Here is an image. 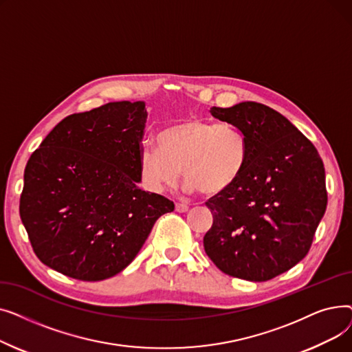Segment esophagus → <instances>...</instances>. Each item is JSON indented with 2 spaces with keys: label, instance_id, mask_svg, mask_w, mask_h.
Returning a JSON list of instances; mask_svg holds the SVG:
<instances>
[{
  "label": "esophagus",
  "instance_id": "34e87169",
  "mask_svg": "<svg viewBox=\"0 0 352 352\" xmlns=\"http://www.w3.org/2000/svg\"><path fill=\"white\" fill-rule=\"evenodd\" d=\"M188 204H181V202H177L175 204V211L178 212H187L188 211Z\"/></svg>",
  "mask_w": 352,
  "mask_h": 352
}]
</instances>
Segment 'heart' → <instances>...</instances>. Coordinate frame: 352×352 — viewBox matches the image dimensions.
<instances>
[{
  "label": "heart",
  "instance_id": "obj_1",
  "mask_svg": "<svg viewBox=\"0 0 352 352\" xmlns=\"http://www.w3.org/2000/svg\"><path fill=\"white\" fill-rule=\"evenodd\" d=\"M157 144L142 146L138 160L141 184L155 194L173 188L182 173L186 191L218 195L238 179L248 160L244 131L227 121L191 118L166 125Z\"/></svg>",
  "mask_w": 352,
  "mask_h": 352
}]
</instances>
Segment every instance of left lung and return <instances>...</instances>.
Instances as JSON below:
<instances>
[{
    "instance_id": "left-lung-1",
    "label": "left lung",
    "mask_w": 352,
    "mask_h": 352,
    "mask_svg": "<svg viewBox=\"0 0 352 352\" xmlns=\"http://www.w3.org/2000/svg\"><path fill=\"white\" fill-rule=\"evenodd\" d=\"M211 114L243 129L248 160L232 186L206 202L214 218L206 252L231 276L268 281L311 248L328 199L322 160L297 126L264 104L212 107Z\"/></svg>"
}]
</instances>
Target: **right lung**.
<instances>
[{"instance_id": "right-lung-1", "label": "right lung", "mask_w": 352, "mask_h": 352, "mask_svg": "<svg viewBox=\"0 0 352 352\" xmlns=\"http://www.w3.org/2000/svg\"><path fill=\"white\" fill-rule=\"evenodd\" d=\"M144 101L108 102L54 126L24 171L20 215L35 255L81 281L133 263L174 202L142 191L138 160Z\"/></svg>"}]
</instances>
